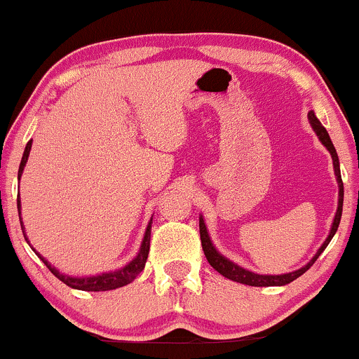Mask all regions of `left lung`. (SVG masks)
<instances>
[{"mask_svg":"<svg viewBox=\"0 0 359 359\" xmlns=\"http://www.w3.org/2000/svg\"><path fill=\"white\" fill-rule=\"evenodd\" d=\"M309 123H311L312 130H314V133L317 135V138H319V142L323 143V145L325 147V150L331 154L332 165H334V175H336V180H337V187H339V199H337V209H336V214H334V219H332L331 229H329L327 238H325V241L323 243V245H320V248L317 250V253L314 255V257H312L311 262H309L307 265H304L302 269H299L295 271H288V273H282V275H259V273H255V271L243 269V266L238 265V263L231 262V259L226 258L224 255H221L219 251L216 250V246H214L212 241H211V236H209L208 228H205L203 214H201V216H199V231H201V241H203L204 255H205V258H208V262L211 263L212 269L216 271H219L222 277L234 280V282H238V283H245V285H251V287H282V285H287V283L294 282L295 278H299L300 275L306 273V271L311 269L312 265H314L316 259L320 257V253H323L325 248H327L329 241H331L332 236L336 234L337 228H339L341 214H343V199H344V187H343V179H341L339 158H337L336 148H334V145H332L331 138H329V133L325 131L323 123L317 119L314 111H309Z\"/></svg>","mask_w":359,"mask_h":359,"instance_id":"left-lung-1","label":"left lung"}]
</instances>
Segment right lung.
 I'll list each match as a JSON object with an SVG mask.
<instances>
[{
	"label": "right lung",
	"instance_id": "obj_1",
	"mask_svg": "<svg viewBox=\"0 0 359 359\" xmlns=\"http://www.w3.org/2000/svg\"><path fill=\"white\" fill-rule=\"evenodd\" d=\"M30 150H32V140L27 143V147H25L22 162H20V168H18V180L22 179L23 168H25V165H27L28 156H30ZM16 204H18L20 222H22V203H20V196H18V201H16ZM151 219H154V216H151ZM151 219H150V222H148V226H147V229H145V234H143V240H142V245H140V250H138L137 257L131 259V262H128L125 266H121V269L104 271V273H97V275H89V277H72V275L62 273V271L57 270L50 262H47V259H45L42 255H40L39 251H36L34 246L30 245V241H28L27 233H25L23 226H22V229H23L25 240H27L28 245L32 246V250L35 251L36 257L42 259V262L45 263V266H47V269L50 270L52 273L60 280V282H64L65 285H69L71 288H76V290L104 292V290H114V288L128 285V283L133 282V280L137 278L140 273H142V270L145 269V263H147V258H148V251H150ZM22 224H23V222H22Z\"/></svg>",
	"mask_w": 359,
	"mask_h": 359
}]
</instances>
